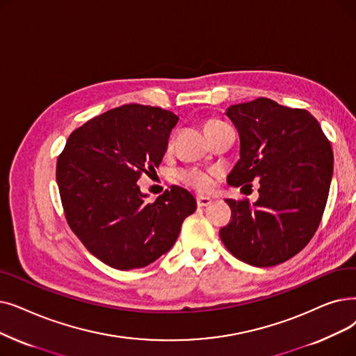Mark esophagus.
Returning <instances> with one entry per match:
<instances>
[{"label": "esophagus", "instance_id": "obj_1", "mask_svg": "<svg viewBox=\"0 0 356 356\" xmlns=\"http://www.w3.org/2000/svg\"><path fill=\"white\" fill-rule=\"evenodd\" d=\"M196 204H197V207H208L212 204V199L209 196H197Z\"/></svg>", "mask_w": 356, "mask_h": 356}]
</instances>
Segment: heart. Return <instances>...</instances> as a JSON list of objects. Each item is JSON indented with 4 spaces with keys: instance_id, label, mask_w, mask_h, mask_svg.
<instances>
[{
    "instance_id": "heart-1",
    "label": "heart",
    "mask_w": 356,
    "mask_h": 356,
    "mask_svg": "<svg viewBox=\"0 0 356 356\" xmlns=\"http://www.w3.org/2000/svg\"><path fill=\"white\" fill-rule=\"evenodd\" d=\"M221 123H224V122H221L218 119H211L207 122L205 129L208 131L216 125H221ZM177 177L197 191L204 192L211 188V176L205 172H200V170H180V172L177 173Z\"/></svg>"
}]
</instances>
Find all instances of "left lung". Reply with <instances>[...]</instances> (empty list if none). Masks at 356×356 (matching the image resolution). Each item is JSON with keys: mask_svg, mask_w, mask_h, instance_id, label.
Instances as JSON below:
<instances>
[{"mask_svg": "<svg viewBox=\"0 0 356 356\" xmlns=\"http://www.w3.org/2000/svg\"><path fill=\"white\" fill-rule=\"evenodd\" d=\"M225 115L240 135V160L229 186L259 180V199H225L231 221L220 229L224 245L252 266L268 268L300 253L326 208L333 151L317 119L259 97L229 106Z\"/></svg>", "mask_w": 356, "mask_h": 356, "instance_id": "8db88e82", "label": "left lung"}]
</instances>
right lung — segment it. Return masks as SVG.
Listing matches in <instances>:
<instances>
[{
    "label": "right lung",
    "instance_id": "1",
    "mask_svg": "<svg viewBox=\"0 0 356 356\" xmlns=\"http://www.w3.org/2000/svg\"><path fill=\"white\" fill-rule=\"evenodd\" d=\"M179 118L144 104H123L76 128L56 161L65 218L87 250L107 266L144 268L176 243L196 211L186 189L172 186L154 202L136 181L160 165Z\"/></svg>",
    "mask_w": 356,
    "mask_h": 356
}]
</instances>
